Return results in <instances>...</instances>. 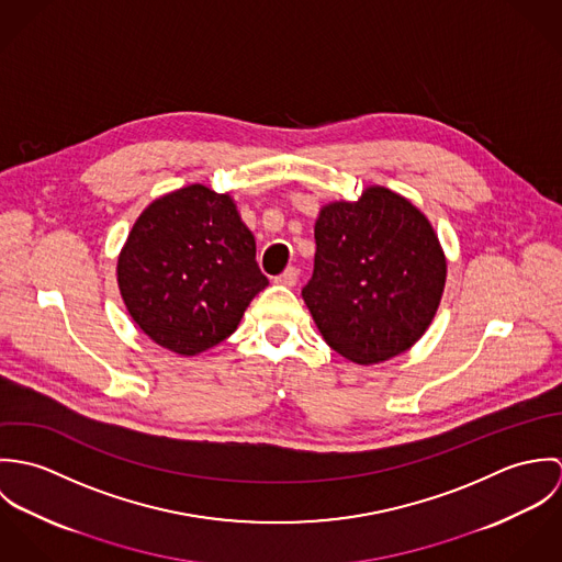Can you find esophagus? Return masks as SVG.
Here are the masks:
<instances>
[{
	"label": "esophagus",
	"mask_w": 562,
	"mask_h": 562,
	"mask_svg": "<svg viewBox=\"0 0 562 562\" xmlns=\"http://www.w3.org/2000/svg\"><path fill=\"white\" fill-rule=\"evenodd\" d=\"M299 268H288L283 274H279V277H274V283H279V285H285V288H294L296 283H299Z\"/></svg>",
	"instance_id": "34e87169"
}]
</instances>
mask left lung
<instances>
[{
    "label": "left lung",
    "mask_w": 562,
    "mask_h": 562,
    "mask_svg": "<svg viewBox=\"0 0 562 562\" xmlns=\"http://www.w3.org/2000/svg\"><path fill=\"white\" fill-rule=\"evenodd\" d=\"M316 263L303 299L326 344L355 363H381L428 328L446 285L439 240L401 194L368 188L316 223Z\"/></svg>",
    "instance_id": "left-lung-1"
}]
</instances>
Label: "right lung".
<instances>
[{"mask_svg": "<svg viewBox=\"0 0 562 562\" xmlns=\"http://www.w3.org/2000/svg\"><path fill=\"white\" fill-rule=\"evenodd\" d=\"M116 272L134 322L186 357L227 339L268 285L232 196L199 183L164 194L140 214Z\"/></svg>", "mask_w": 562, "mask_h": 562, "instance_id": "right-lung-1", "label": "right lung"}]
</instances>
